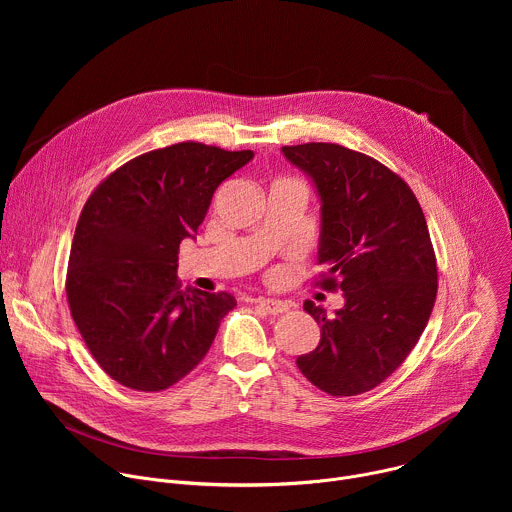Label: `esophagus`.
Masks as SVG:
<instances>
[{"mask_svg": "<svg viewBox=\"0 0 512 512\" xmlns=\"http://www.w3.org/2000/svg\"><path fill=\"white\" fill-rule=\"evenodd\" d=\"M257 306L269 314V316H279V314H285L289 310V306L281 300H271V298H259L257 300Z\"/></svg>", "mask_w": 512, "mask_h": 512, "instance_id": "1", "label": "esophagus"}]
</instances>
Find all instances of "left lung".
Instances as JSON below:
<instances>
[{
    "mask_svg": "<svg viewBox=\"0 0 512 512\" xmlns=\"http://www.w3.org/2000/svg\"><path fill=\"white\" fill-rule=\"evenodd\" d=\"M322 198L316 287L344 291L334 318L314 302L316 350L298 358L302 375L332 397H354L389 379L415 348L437 296V263L419 200L379 160L338 143L283 145Z\"/></svg>",
    "mask_w": 512,
    "mask_h": 512,
    "instance_id": "obj_1",
    "label": "left lung"
}]
</instances>
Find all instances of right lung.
<instances>
[{
    "label": "right lung",
    "mask_w": 512,
    "mask_h": 512,
    "mask_svg": "<svg viewBox=\"0 0 512 512\" xmlns=\"http://www.w3.org/2000/svg\"><path fill=\"white\" fill-rule=\"evenodd\" d=\"M253 158L200 141L145 152L89 196L72 239L66 300L87 348L119 385L166 391L206 356L229 291L182 289L180 243L202 225L212 194Z\"/></svg>",
    "instance_id": "right-lung-1"
}]
</instances>
